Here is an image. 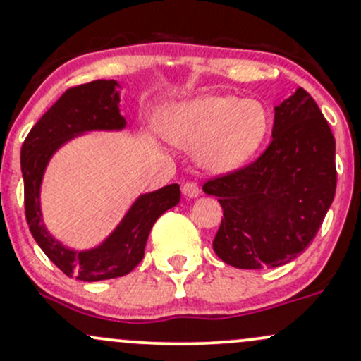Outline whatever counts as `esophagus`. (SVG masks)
Masks as SVG:
<instances>
[{
    "mask_svg": "<svg viewBox=\"0 0 361 361\" xmlns=\"http://www.w3.org/2000/svg\"><path fill=\"white\" fill-rule=\"evenodd\" d=\"M181 192H183L185 197H188V199H195V197H199V185L193 183V181H187V183L183 185V188H181Z\"/></svg>",
    "mask_w": 361,
    "mask_h": 361,
    "instance_id": "34e87169",
    "label": "esophagus"
}]
</instances>
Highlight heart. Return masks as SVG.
I'll return each mask as SVG.
<instances>
[{"instance_id":"1","label":"heart","mask_w":361,"mask_h":361,"mask_svg":"<svg viewBox=\"0 0 361 361\" xmlns=\"http://www.w3.org/2000/svg\"><path fill=\"white\" fill-rule=\"evenodd\" d=\"M162 133L173 145L199 152L212 173H231L261 150L271 130V114L259 100L233 94L199 97L162 114Z\"/></svg>"}]
</instances>
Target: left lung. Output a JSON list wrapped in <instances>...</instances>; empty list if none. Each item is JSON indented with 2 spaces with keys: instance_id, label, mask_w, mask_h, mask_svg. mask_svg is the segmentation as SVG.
Wrapping results in <instances>:
<instances>
[{
  "instance_id": "1",
  "label": "left lung",
  "mask_w": 361,
  "mask_h": 361,
  "mask_svg": "<svg viewBox=\"0 0 361 361\" xmlns=\"http://www.w3.org/2000/svg\"><path fill=\"white\" fill-rule=\"evenodd\" d=\"M271 143L245 168L204 185L223 219L212 249L242 270L287 264L317 235L336 195V140L302 88L275 107Z\"/></svg>"
}]
</instances>
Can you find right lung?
Wrapping results in <instances>:
<instances>
[{
	"mask_svg": "<svg viewBox=\"0 0 361 361\" xmlns=\"http://www.w3.org/2000/svg\"><path fill=\"white\" fill-rule=\"evenodd\" d=\"M117 88L119 82L114 79H98L67 90L34 124L20 150L25 219L30 233L60 270L82 282L128 275L143 259L147 238L159 216L180 202L178 183L143 193L133 202L116 230L100 245L86 250L66 247L43 223L41 183L53 154L88 131H121L126 128V119L119 112Z\"/></svg>",
	"mask_w": 361,
	"mask_h": 361,
	"instance_id": "1",
	"label": "right lung"
}]
</instances>
